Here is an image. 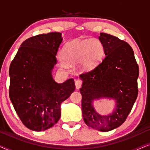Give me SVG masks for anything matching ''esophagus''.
Returning a JSON list of instances; mask_svg holds the SVG:
<instances>
[{
	"mask_svg": "<svg viewBox=\"0 0 150 150\" xmlns=\"http://www.w3.org/2000/svg\"><path fill=\"white\" fill-rule=\"evenodd\" d=\"M82 83H83V82H82V81H81V80H76V81H75L76 89H79V88L81 87Z\"/></svg>",
	"mask_w": 150,
	"mask_h": 150,
	"instance_id": "obj_1",
	"label": "esophagus"
}]
</instances>
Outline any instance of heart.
Here are the masks:
<instances>
[{
    "label": "heart",
    "mask_w": 150,
    "mask_h": 150,
    "mask_svg": "<svg viewBox=\"0 0 150 150\" xmlns=\"http://www.w3.org/2000/svg\"><path fill=\"white\" fill-rule=\"evenodd\" d=\"M103 44L96 38L76 39L67 43L61 50V56L67 62L76 63L79 61L80 67L84 71L91 70L98 66L103 59ZM61 66L65 63L61 62Z\"/></svg>",
    "instance_id": "heart-1"
}]
</instances>
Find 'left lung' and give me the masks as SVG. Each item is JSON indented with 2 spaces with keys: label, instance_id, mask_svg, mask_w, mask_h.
Listing matches in <instances>:
<instances>
[{
  "label": "left lung",
  "instance_id": "8db88e82",
  "mask_svg": "<svg viewBox=\"0 0 150 150\" xmlns=\"http://www.w3.org/2000/svg\"><path fill=\"white\" fill-rule=\"evenodd\" d=\"M106 57L91 71L81 74L83 85L82 114L85 124L92 128L108 132L121 126L132 110L138 96L139 65L132 48L128 43L111 35L100 33ZM102 97L116 100L111 114L101 116L93 106V101Z\"/></svg>",
  "mask_w": 150,
  "mask_h": 150
}]
</instances>
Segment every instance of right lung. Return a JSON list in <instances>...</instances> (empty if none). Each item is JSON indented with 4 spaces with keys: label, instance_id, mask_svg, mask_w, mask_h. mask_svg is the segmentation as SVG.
I'll use <instances>...</instances> for the list:
<instances>
[{
    "label": "right lung",
    "instance_id": "add662e5",
    "mask_svg": "<svg viewBox=\"0 0 150 150\" xmlns=\"http://www.w3.org/2000/svg\"><path fill=\"white\" fill-rule=\"evenodd\" d=\"M62 40L57 32L31 37L22 42L10 65V100L30 130L42 131L56 124L61 103L75 90L74 79L59 84L52 76Z\"/></svg>",
    "mask_w": 150,
    "mask_h": 150
}]
</instances>
